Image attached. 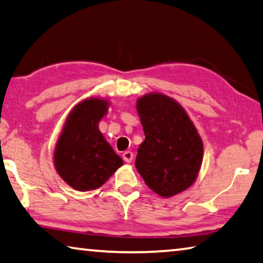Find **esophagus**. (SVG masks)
Returning <instances> with one entry per match:
<instances>
[{"instance_id": "obj_1", "label": "esophagus", "mask_w": 263, "mask_h": 263, "mask_svg": "<svg viewBox=\"0 0 263 263\" xmlns=\"http://www.w3.org/2000/svg\"><path fill=\"white\" fill-rule=\"evenodd\" d=\"M133 157H135V154H133L132 152H130V151H125V152L123 153V159H124V161L125 162H132V160H133Z\"/></svg>"}]
</instances>
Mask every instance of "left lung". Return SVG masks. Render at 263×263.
Masks as SVG:
<instances>
[{
  "instance_id": "left-lung-1",
  "label": "left lung",
  "mask_w": 263,
  "mask_h": 263,
  "mask_svg": "<svg viewBox=\"0 0 263 263\" xmlns=\"http://www.w3.org/2000/svg\"><path fill=\"white\" fill-rule=\"evenodd\" d=\"M145 133L136 168L145 183L171 197L194 183L203 160V142L184 109L171 97L148 94L137 102Z\"/></svg>"
}]
</instances>
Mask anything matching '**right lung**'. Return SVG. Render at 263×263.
I'll return each instance as SVG.
<instances>
[{"label": "right lung", "instance_id": "add662e5", "mask_svg": "<svg viewBox=\"0 0 263 263\" xmlns=\"http://www.w3.org/2000/svg\"><path fill=\"white\" fill-rule=\"evenodd\" d=\"M108 102L89 99L69 114L54 152V164L61 179L79 191L103 185L123 164L99 130Z\"/></svg>", "mask_w": 263, "mask_h": 263}]
</instances>
